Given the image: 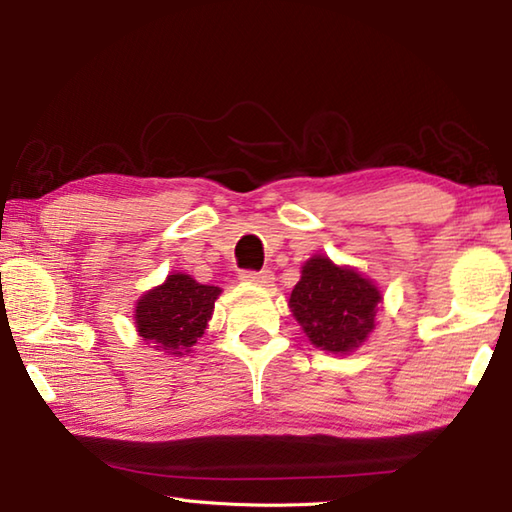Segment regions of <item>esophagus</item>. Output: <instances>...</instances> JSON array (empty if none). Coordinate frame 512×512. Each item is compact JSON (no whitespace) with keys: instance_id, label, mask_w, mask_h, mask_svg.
<instances>
[{"instance_id":"esophagus-1","label":"esophagus","mask_w":512,"mask_h":512,"mask_svg":"<svg viewBox=\"0 0 512 512\" xmlns=\"http://www.w3.org/2000/svg\"><path fill=\"white\" fill-rule=\"evenodd\" d=\"M241 280L246 282H253V284H262V287H271L275 275L273 271H268V268H264V271H241Z\"/></svg>"}]
</instances>
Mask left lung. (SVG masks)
Here are the masks:
<instances>
[{
    "mask_svg": "<svg viewBox=\"0 0 512 512\" xmlns=\"http://www.w3.org/2000/svg\"><path fill=\"white\" fill-rule=\"evenodd\" d=\"M381 293L352 268L311 257L291 293L289 307L316 348L350 352L375 329Z\"/></svg>",
    "mask_w": 512,
    "mask_h": 512,
    "instance_id": "left-lung-1",
    "label": "left lung"
}]
</instances>
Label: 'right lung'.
I'll return each mask as SVG.
<instances>
[{"mask_svg": "<svg viewBox=\"0 0 512 512\" xmlns=\"http://www.w3.org/2000/svg\"><path fill=\"white\" fill-rule=\"evenodd\" d=\"M219 293V287L198 284L185 273L169 275L162 287H155L137 302V332L144 341L155 343V350L180 357L203 336Z\"/></svg>", "mask_w": 512, "mask_h": 512, "instance_id": "1", "label": "right lung"}]
</instances>
